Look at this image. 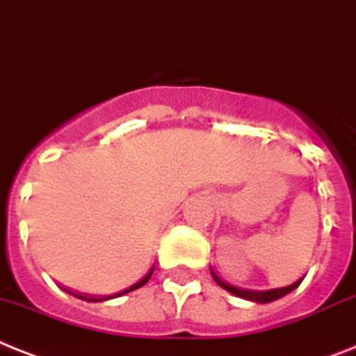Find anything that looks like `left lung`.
Returning <instances> with one entry per match:
<instances>
[{
	"label": "left lung",
	"instance_id": "8db88e82",
	"mask_svg": "<svg viewBox=\"0 0 356 356\" xmlns=\"http://www.w3.org/2000/svg\"><path fill=\"white\" fill-rule=\"evenodd\" d=\"M210 271H211V277H213V280L217 282V284L220 286L222 289H226V291H229L232 295H235V297H241V298H246V300H252V302H257V304H268V302H273V300H277V298L284 297V295L291 293L295 288H298V284L302 282V279L295 280L293 284L289 286H284V288H275V289H266V291H257V289H244V288H237V286H232L228 284V282H224L222 279H220L219 275L215 273L213 268L210 266Z\"/></svg>",
	"mask_w": 356,
	"mask_h": 356
}]
</instances>
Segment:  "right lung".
<instances>
[{"mask_svg":"<svg viewBox=\"0 0 356 356\" xmlns=\"http://www.w3.org/2000/svg\"><path fill=\"white\" fill-rule=\"evenodd\" d=\"M152 273H154V266H152L150 270H148V273L145 275V277H143L141 280H137L136 284H132L130 286V288H127V289H122V291H119V293H113V295H106V297H94V295H85V293H77V291H72V289H67V288H63L65 289V291H67V293H70V295H74V297H77V298H83V300H86V302H101V300H110V298H115V297H121V295H124V293H130V291H134V289H137V288H141V286H145L146 282H148V280H150V277H152Z\"/></svg>","mask_w":356,"mask_h":356,"instance_id":"1","label":"right lung"}]
</instances>
